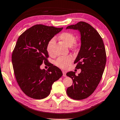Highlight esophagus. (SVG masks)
I'll use <instances>...</instances> for the list:
<instances>
[{
    "label": "esophagus",
    "mask_w": 120,
    "mask_h": 120,
    "mask_svg": "<svg viewBox=\"0 0 120 120\" xmlns=\"http://www.w3.org/2000/svg\"><path fill=\"white\" fill-rule=\"evenodd\" d=\"M63 76H64V77H66V76H67V75H66V72L64 71H63Z\"/></svg>",
    "instance_id": "obj_1"
}]
</instances>
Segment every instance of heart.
Masks as SVG:
<instances>
[{
	"label": "heart",
	"mask_w": 120,
	"mask_h": 120,
	"mask_svg": "<svg viewBox=\"0 0 120 120\" xmlns=\"http://www.w3.org/2000/svg\"><path fill=\"white\" fill-rule=\"evenodd\" d=\"M58 38L67 46H71L72 45L74 47L76 46V44L75 43L76 37L72 33L69 32H63L59 36ZM55 44V39L54 38H51L48 42L46 45V50L49 55H52L53 53V48ZM72 60V58L71 56L60 57L55 61V64L60 68L65 69L70 65Z\"/></svg>",
	"instance_id": "b5f03b06"
}]
</instances>
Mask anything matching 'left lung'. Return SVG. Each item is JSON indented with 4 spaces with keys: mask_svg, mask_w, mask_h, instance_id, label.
I'll return each instance as SVG.
<instances>
[{
    "mask_svg": "<svg viewBox=\"0 0 120 120\" xmlns=\"http://www.w3.org/2000/svg\"><path fill=\"white\" fill-rule=\"evenodd\" d=\"M68 29L80 32L81 48L74 64L81 72L78 75L75 72H67L73 83L68 88L67 93L74 100H83L94 93L101 79L106 64L105 45L98 31L87 22H79L68 26Z\"/></svg>",
    "mask_w": 120,
    "mask_h": 120,
    "instance_id": "1",
    "label": "left lung"
}]
</instances>
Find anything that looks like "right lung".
Returning a JSON list of instances; mask_svg holds the SVG:
<instances>
[{"instance_id":"1","label":"right lung","mask_w":120,"mask_h":120,"mask_svg":"<svg viewBox=\"0 0 120 120\" xmlns=\"http://www.w3.org/2000/svg\"><path fill=\"white\" fill-rule=\"evenodd\" d=\"M63 28L37 24L24 31L17 40L12 54L14 73L20 89L30 98H46L53 82L63 75L51 63L47 70L40 68L43 63H48V42Z\"/></svg>"}]
</instances>
